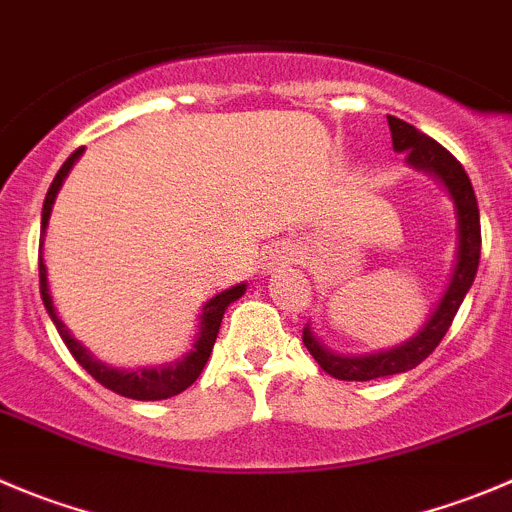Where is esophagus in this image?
I'll return each instance as SVG.
<instances>
[{
    "instance_id": "esophagus-1",
    "label": "esophagus",
    "mask_w": 512,
    "mask_h": 512,
    "mask_svg": "<svg viewBox=\"0 0 512 512\" xmlns=\"http://www.w3.org/2000/svg\"><path fill=\"white\" fill-rule=\"evenodd\" d=\"M290 262H295V252L290 250V247H278V250H272L270 255V262H267V270H275V267H285L290 265Z\"/></svg>"
}]
</instances>
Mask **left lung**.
<instances>
[{"label": "left lung", "mask_w": 512, "mask_h": 512, "mask_svg": "<svg viewBox=\"0 0 512 512\" xmlns=\"http://www.w3.org/2000/svg\"><path fill=\"white\" fill-rule=\"evenodd\" d=\"M389 128L394 151L407 154V161L414 169L437 176L444 184V189L450 191L457 214V260L450 285L444 290L437 308L432 310V315L427 318L422 331L409 338L407 343H401V346L389 348V351L369 353V356H341V353L328 351L315 338V333L310 331V323L303 328L305 348L313 353V358L326 374L336 376L341 381L381 379V376L404 374V371L422 364L424 358L439 346L444 333L450 331L467 290L475 283L477 265H480V209H477L475 189L470 184V176L465 174L460 161L447 148L439 146L427 133L417 131L412 123L389 116Z\"/></svg>", "instance_id": "left-lung-1"}]
</instances>
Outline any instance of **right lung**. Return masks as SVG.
Returning a JSON list of instances; mask_svg holds the SVG:
<instances>
[{
	"label": "right lung",
	"mask_w": 512,
	"mask_h": 512,
	"mask_svg": "<svg viewBox=\"0 0 512 512\" xmlns=\"http://www.w3.org/2000/svg\"><path fill=\"white\" fill-rule=\"evenodd\" d=\"M80 156H83V148L73 151V154L68 156V161L60 166L57 176L52 179L50 189H47L45 204H42V229H40L42 303H45V308H47V313H50L52 323H55L57 333H60V338L65 341V346L70 348V353L75 356V361H78V364L83 366V369L88 371V374L93 376L98 384H103L105 389L116 391V394L128 396V399H138V401L169 399V396H176V394H181L184 389H189V386L199 379V374H202V369L207 366V361H209V353H212L214 341H217V333H219V326H222L224 310L229 308V303H234V300L245 295L247 285L245 283L234 285V288L224 290V293L214 295L209 303H204L202 315H199L197 341H194V346H191L189 353H184V356L176 358V361H171V364L154 366V369L126 371V369H113V366L95 361L93 353H90L83 343L75 341V338L70 336L68 328H65V323L57 318V310H55V305H52L50 288H47V267H45V260H42V245H45V229H47V222H50L52 204H55V197H57V191H60L62 181H65V176L70 174V169H73V164L80 159Z\"/></svg>",
	"instance_id": "add662e5"
}]
</instances>
